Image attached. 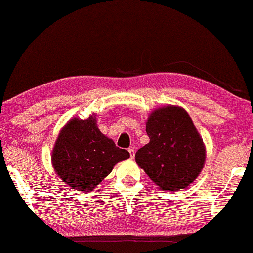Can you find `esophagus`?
Returning <instances> with one entry per match:
<instances>
[{
    "label": "esophagus",
    "mask_w": 253,
    "mask_h": 253,
    "mask_svg": "<svg viewBox=\"0 0 253 253\" xmlns=\"http://www.w3.org/2000/svg\"><path fill=\"white\" fill-rule=\"evenodd\" d=\"M128 152H129V155L131 158L135 157V148L134 147H129L128 148Z\"/></svg>",
    "instance_id": "34e87169"
}]
</instances>
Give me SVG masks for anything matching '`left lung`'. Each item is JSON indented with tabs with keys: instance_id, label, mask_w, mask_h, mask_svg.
I'll use <instances>...</instances> for the list:
<instances>
[{
	"instance_id": "8db88e82",
	"label": "left lung",
	"mask_w": 253,
	"mask_h": 253,
	"mask_svg": "<svg viewBox=\"0 0 253 253\" xmlns=\"http://www.w3.org/2000/svg\"><path fill=\"white\" fill-rule=\"evenodd\" d=\"M146 132L149 143L137 151V164L165 191L190 185L203 169L205 148L186 111L175 106L156 109L146 122Z\"/></svg>"
}]
</instances>
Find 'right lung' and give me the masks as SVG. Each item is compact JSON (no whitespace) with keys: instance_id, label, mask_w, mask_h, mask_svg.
<instances>
[{"instance_id":"obj_1","label":"right lung","mask_w":253,"mask_h":253,"mask_svg":"<svg viewBox=\"0 0 253 253\" xmlns=\"http://www.w3.org/2000/svg\"><path fill=\"white\" fill-rule=\"evenodd\" d=\"M129 157L126 149L98 129L96 118H74L60 131L52 151L54 170L75 190L92 191L114 165Z\"/></svg>"}]
</instances>
